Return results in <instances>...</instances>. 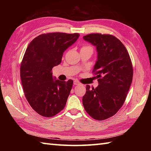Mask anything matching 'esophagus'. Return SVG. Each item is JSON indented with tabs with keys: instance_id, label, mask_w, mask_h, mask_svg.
<instances>
[{
	"instance_id": "1",
	"label": "esophagus",
	"mask_w": 151,
	"mask_h": 151,
	"mask_svg": "<svg viewBox=\"0 0 151 151\" xmlns=\"http://www.w3.org/2000/svg\"><path fill=\"white\" fill-rule=\"evenodd\" d=\"M74 84H75V86H81V84L77 81H74Z\"/></svg>"
}]
</instances>
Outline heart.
Masks as SVG:
<instances>
[{"mask_svg": "<svg viewBox=\"0 0 151 151\" xmlns=\"http://www.w3.org/2000/svg\"><path fill=\"white\" fill-rule=\"evenodd\" d=\"M87 47H83V48H87Z\"/></svg>", "mask_w": 151, "mask_h": 151, "instance_id": "1", "label": "heart"}]
</instances>
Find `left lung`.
Here are the masks:
<instances>
[{
	"mask_svg": "<svg viewBox=\"0 0 151 151\" xmlns=\"http://www.w3.org/2000/svg\"><path fill=\"white\" fill-rule=\"evenodd\" d=\"M83 39L96 47L93 72L99 83L95 88L86 86L83 105L91 117L104 120L116 114L124 103L132 81V62L124 45L115 36L91 34Z\"/></svg>",
	"mask_w": 151,
	"mask_h": 151,
	"instance_id": "obj_1",
	"label": "left lung"
}]
</instances>
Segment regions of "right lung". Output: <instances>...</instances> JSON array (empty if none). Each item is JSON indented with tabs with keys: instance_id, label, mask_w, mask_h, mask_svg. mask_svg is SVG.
<instances>
[{
	"instance_id": "1",
	"label": "right lung",
	"mask_w": 151,
	"mask_h": 151,
	"mask_svg": "<svg viewBox=\"0 0 151 151\" xmlns=\"http://www.w3.org/2000/svg\"><path fill=\"white\" fill-rule=\"evenodd\" d=\"M79 36L77 33L44 34L27 47L21 65V83L28 103L42 116L52 117L65 107L73 81H59L53 76L52 69Z\"/></svg>"
}]
</instances>
